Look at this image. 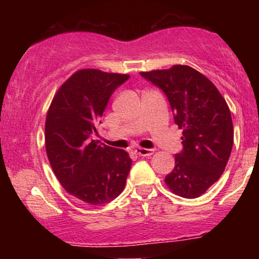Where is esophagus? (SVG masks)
Returning a JSON list of instances; mask_svg holds the SVG:
<instances>
[{
    "mask_svg": "<svg viewBox=\"0 0 259 259\" xmlns=\"http://www.w3.org/2000/svg\"><path fill=\"white\" fill-rule=\"evenodd\" d=\"M135 152L138 153L140 157H150V156H152L154 151H153V150H150V148H142V147H139V148H136Z\"/></svg>",
    "mask_w": 259,
    "mask_h": 259,
    "instance_id": "1",
    "label": "esophagus"
}]
</instances>
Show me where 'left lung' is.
I'll use <instances>...</instances> for the list:
<instances>
[{
  "instance_id": "obj_1",
  "label": "left lung",
  "mask_w": 259,
  "mask_h": 259,
  "mask_svg": "<svg viewBox=\"0 0 259 259\" xmlns=\"http://www.w3.org/2000/svg\"><path fill=\"white\" fill-rule=\"evenodd\" d=\"M140 74L162 89L175 124L183 129L184 148L175 154V167L165 177V185L181 197H200L219 180L233 148L234 126L227 101L209 79L189 65Z\"/></svg>"
}]
</instances>
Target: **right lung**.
<instances>
[{"mask_svg": "<svg viewBox=\"0 0 259 259\" xmlns=\"http://www.w3.org/2000/svg\"><path fill=\"white\" fill-rule=\"evenodd\" d=\"M130 75L80 69L62 84L45 123V146L61 185L89 204L114 200L125 186L132 158L92 140L109 97Z\"/></svg>", "mask_w": 259, "mask_h": 259, "instance_id": "add662e5", "label": "right lung"}]
</instances>
